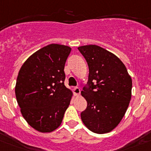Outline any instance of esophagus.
<instances>
[{
  "mask_svg": "<svg viewBox=\"0 0 151 151\" xmlns=\"http://www.w3.org/2000/svg\"><path fill=\"white\" fill-rule=\"evenodd\" d=\"M80 93H81V90L78 87H74L73 88V93L76 96H78L80 95Z\"/></svg>",
  "mask_w": 151,
  "mask_h": 151,
  "instance_id": "esophagus-1",
  "label": "esophagus"
}]
</instances>
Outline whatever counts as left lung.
<instances>
[{
  "label": "left lung",
  "instance_id": "8db88e82",
  "mask_svg": "<svg viewBox=\"0 0 151 151\" xmlns=\"http://www.w3.org/2000/svg\"><path fill=\"white\" fill-rule=\"evenodd\" d=\"M78 50L89 67L87 86L81 91L87 107L81 112V120L93 133H109L127 111L131 99V77L122 61L105 49L86 45Z\"/></svg>",
  "mask_w": 151,
  "mask_h": 151
}]
</instances>
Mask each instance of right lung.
Listing matches in <instances>:
<instances>
[{"label": "right lung", "mask_w": 151, "mask_h": 151, "mask_svg": "<svg viewBox=\"0 0 151 151\" xmlns=\"http://www.w3.org/2000/svg\"><path fill=\"white\" fill-rule=\"evenodd\" d=\"M71 52L68 46L52 44L29 57L21 67L15 96L29 124L50 133L61 124L73 93L64 85V65Z\"/></svg>", "instance_id": "1"}]
</instances>
